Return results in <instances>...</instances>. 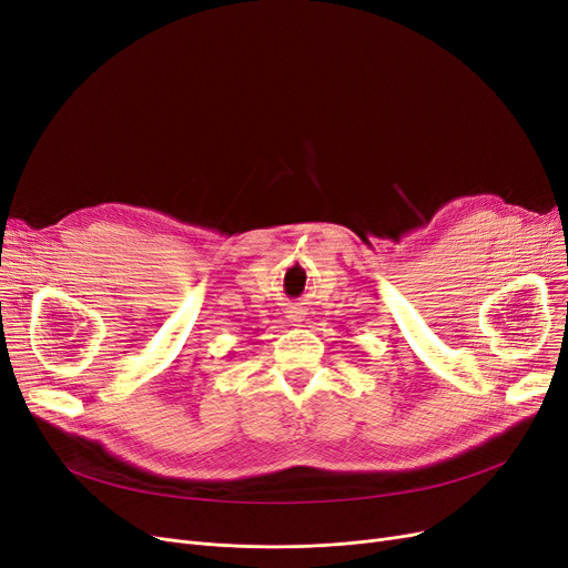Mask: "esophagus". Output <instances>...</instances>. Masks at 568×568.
I'll return each instance as SVG.
<instances>
[{
	"instance_id": "34e87169",
	"label": "esophagus",
	"mask_w": 568,
	"mask_h": 568,
	"mask_svg": "<svg viewBox=\"0 0 568 568\" xmlns=\"http://www.w3.org/2000/svg\"><path fill=\"white\" fill-rule=\"evenodd\" d=\"M288 322H293V326H296L298 322H303V316H301V312H291V316H288Z\"/></svg>"
}]
</instances>
